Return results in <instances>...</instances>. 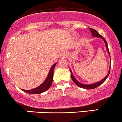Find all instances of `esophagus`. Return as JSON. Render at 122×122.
Masks as SVG:
<instances>
[{"label":"esophagus","instance_id":"1","mask_svg":"<svg viewBox=\"0 0 122 122\" xmlns=\"http://www.w3.org/2000/svg\"><path fill=\"white\" fill-rule=\"evenodd\" d=\"M61 56L63 57H67V56H68V53H67L66 52H63L62 53H61Z\"/></svg>","mask_w":122,"mask_h":122}]
</instances>
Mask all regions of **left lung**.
<instances>
[{"mask_svg": "<svg viewBox=\"0 0 122 122\" xmlns=\"http://www.w3.org/2000/svg\"><path fill=\"white\" fill-rule=\"evenodd\" d=\"M89 29H90V31H91V34H92V35L93 37L100 38L102 39L103 41H104L105 44V45H106V48H107V51H108V52L109 55L110 57H111V56H110L109 52L108 44H107V41H106L105 39L103 38V36H102V35H101L100 34H99L98 33V32L95 30L93 29V28H89ZM110 69H111V66H110L109 69V71H108V74H107V75L106 76V77H105V78H103V79L102 80L99 81H98V82H95V83L90 84H82V83H81V82H78V81H77V80L76 79V78H75V77H74V76H73V73H72L71 70H70V73H71V77L72 80H73V82H74V83H75L76 84L77 86H78V87H80V88H86V89H94V88H95L98 87V86H100L101 84H102L103 82H104L106 80H107V78H108V77L109 76V75Z\"/></svg>", "mask_w": 122, "mask_h": 122, "instance_id": "8db88e82", "label": "left lung"}]
</instances>
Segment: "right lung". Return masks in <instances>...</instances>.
<instances>
[{
    "mask_svg": "<svg viewBox=\"0 0 122 122\" xmlns=\"http://www.w3.org/2000/svg\"><path fill=\"white\" fill-rule=\"evenodd\" d=\"M56 65V63L54 64L53 66H52V67L51 68L50 70H49V73H48L47 77L46 78L45 80L42 83V84H41L40 86H38V87L32 89V90H25L21 89V90H23L24 92L28 93V94H41V93H42L45 92L46 91L48 90V89L50 88L52 84V81H53V70H54V68L55 67Z\"/></svg>",
    "mask_w": 122,
    "mask_h": 122,
    "instance_id": "right-lung-1",
    "label": "right lung"
}]
</instances>
